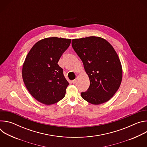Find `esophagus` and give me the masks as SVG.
Returning a JSON list of instances; mask_svg holds the SVG:
<instances>
[{
	"label": "esophagus",
	"instance_id": "obj_1",
	"mask_svg": "<svg viewBox=\"0 0 147 147\" xmlns=\"http://www.w3.org/2000/svg\"><path fill=\"white\" fill-rule=\"evenodd\" d=\"M76 82H77V79H75V80L72 81V83L73 84H75L76 83Z\"/></svg>",
	"mask_w": 147,
	"mask_h": 147
}]
</instances>
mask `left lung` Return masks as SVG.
Wrapping results in <instances>:
<instances>
[{
    "mask_svg": "<svg viewBox=\"0 0 147 147\" xmlns=\"http://www.w3.org/2000/svg\"><path fill=\"white\" fill-rule=\"evenodd\" d=\"M71 44L90 81L88 90L81 92V97L93 105L108 101L118 90L123 74L113 47L106 39L94 36L73 39Z\"/></svg>",
    "mask_w": 147,
    "mask_h": 147,
    "instance_id": "obj_1",
    "label": "left lung"
}]
</instances>
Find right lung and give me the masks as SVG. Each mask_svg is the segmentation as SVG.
<instances>
[{
    "instance_id": "1",
    "label": "right lung",
    "mask_w": 147,
    "mask_h": 147,
    "mask_svg": "<svg viewBox=\"0 0 147 147\" xmlns=\"http://www.w3.org/2000/svg\"><path fill=\"white\" fill-rule=\"evenodd\" d=\"M70 43V39L44 38L37 42L27 55L22 69L23 81L39 102L50 105L65 97L69 83L57 63Z\"/></svg>"
}]
</instances>
